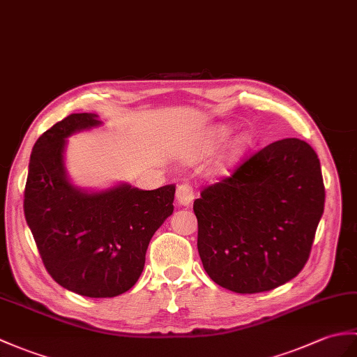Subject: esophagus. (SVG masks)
Instances as JSON below:
<instances>
[{"mask_svg":"<svg viewBox=\"0 0 357 357\" xmlns=\"http://www.w3.org/2000/svg\"><path fill=\"white\" fill-rule=\"evenodd\" d=\"M176 199L181 205H190L193 202L195 199V188L192 184H188V182H184V184L178 185L176 190Z\"/></svg>","mask_w":357,"mask_h":357,"instance_id":"34e87169","label":"esophagus"}]
</instances>
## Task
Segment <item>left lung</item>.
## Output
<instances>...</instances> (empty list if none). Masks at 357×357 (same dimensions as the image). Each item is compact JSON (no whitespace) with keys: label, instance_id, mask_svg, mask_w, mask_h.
<instances>
[{"label":"left lung","instance_id":"1","mask_svg":"<svg viewBox=\"0 0 357 357\" xmlns=\"http://www.w3.org/2000/svg\"><path fill=\"white\" fill-rule=\"evenodd\" d=\"M324 201L310 144L284 138L264 146L193 204L204 269L237 294L287 283L309 260Z\"/></svg>","mask_w":357,"mask_h":357}]
</instances>
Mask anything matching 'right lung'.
Segmentation results:
<instances>
[{"instance_id":"1","label":"right lung","mask_w":357,"mask_h":357,"mask_svg":"<svg viewBox=\"0 0 357 357\" xmlns=\"http://www.w3.org/2000/svg\"><path fill=\"white\" fill-rule=\"evenodd\" d=\"M97 124L93 114H71L38 138L30 155L24 214L57 284L89 298H112L137 283L149 242L173 213L176 185H120L100 193L74 188L63 169L65 138Z\"/></svg>"}]
</instances>
